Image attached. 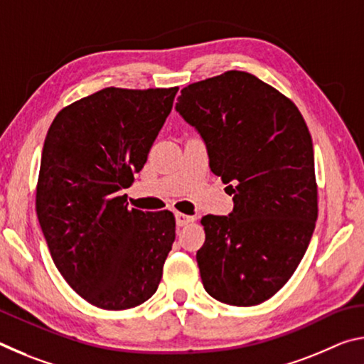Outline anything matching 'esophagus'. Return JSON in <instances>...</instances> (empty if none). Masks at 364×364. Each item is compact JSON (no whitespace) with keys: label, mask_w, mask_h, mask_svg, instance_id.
<instances>
[{"label":"esophagus","mask_w":364,"mask_h":364,"mask_svg":"<svg viewBox=\"0 0 364 364\" xmlns=\"http://www.w3.org/2000/svg\"><path fill=\"white\" fill-rule=\"evenodd\" d=\"M175 217H176V225L178 226H186V225H189L191 221H193L194 218L193 217H189V215H186V213H181V212H176L175 213Z\"/></svg>","instance_id":"obj_1"}]
</instances>
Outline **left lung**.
<instances>
[{"instance_id": "8db88e82", "label": "left lung", "mask_w": 364, "mask_h": 364, "mask_svg": "<svg viewBox=\"0 0 364 364\" xmlns=\"http://www.w3.org/2000/svg\"><path fill=\"white\" fill-rule=\"evenodd\" d=\"M176 110L205 141L210 170L234 194L230 217L200 220L202 284L215 300L254 306L273 297L304 258L318 218L313 141L297 106L247 72L181 90Z\"/></svg>"}]
</instances>
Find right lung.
I'll use <instances>...</instances> for the list:
<instances>
[{
  "mask_svg": "<svg viewBox=\"0 0 364 364\" xmlns=\"http://www.w3.org/2000/svg\"><path fill=\"white\" fill-rule=\"evenodd\" d=\"M173 88H104L65 106L43 146L35 210L59 273L88 304L128 310L156 294L175 242L168 210L128 208Z\"/></svg>",
  "mask_w": 364,
  "mask_h": 364,
  "instance_id": "obj_1",
  "label": "right lung"
}]
</instances>
